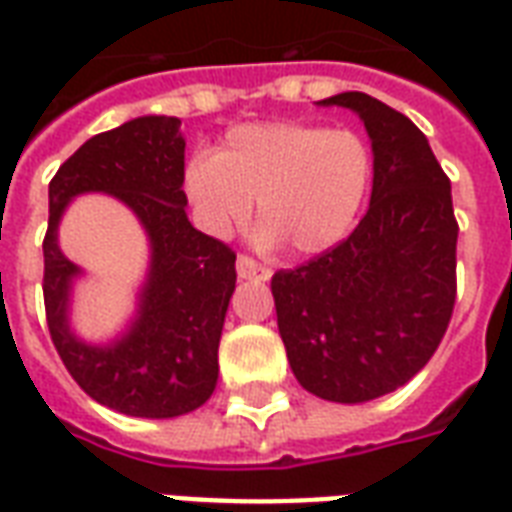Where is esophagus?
<instances>
[{
    "mask_svg": "<svg viewBox=\"0 0 512 512\" xmlns=\"http://www.w3.org/2000/svg\"><path fill=\"white\" fill-rule=\"evenodd\" d=\"M236 273H239V279H257V282H268L271 279V268L255 263L247 255H239V260H236Z\"/></svg>",
    "mask_w": 512,
    "mask_h": 512,
    "instance_id": "obj_1",
    "label": "esophagus"
}]
</instances>
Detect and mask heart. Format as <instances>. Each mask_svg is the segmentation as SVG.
I'll return each mask as SVG.
<instances>
[{
  "label": "heart",
  "instance_id": "b5f03b06",
  "mask_svg": "<svg viewBox=\"0 0 512 512\" xmlns=\"http://www.w3.org/2000/svg\"><path fill=\"white\" fill-rule=\"evenodd\" d=\"M373 174L368 142L349 128L295 120L230 128L217 152H198L185 166V195L198 225L225 239L252 214L257 241H290L317 255L349 233Z\"/></svg>",
  "mask_w": 512,
  "mask_h": 512
}]
</instances>
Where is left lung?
Returning <instances> with one entry per match:
<instances>
[{"mask_svg": "<svg viewBox=\"0 0 512 512\" xmlns=\"http://www.w3.org/2000/svg\"><path fill=\"white\" fill-rule=\"evenodd\" d=\"M317 104L360 115L373 147V193L349 239L273 273L276 322L306 392L368 403L408 384L446 335L459 225L451 182L403 112L360 91Z\"/></svg>", "mask_w": 512, "mask_h": 512, "instance_id": "left-lung-1", "label": "left lung"}]
</instances>
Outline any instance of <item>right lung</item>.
Masks as SVG:
<instances>
[{
  "label": "right lung",
  "instance_id": "obj_1",
  "mask_svg": "<svg viewBox=\"0 0 512 512\" xmlns=\"http://www.w3.org/2000/svg\"><path fill=\"white\" fill-rule=\"evenodd\" d=\"M182 120L144 115L96 134L50 182L45 233V311L58 357L83 392L112 411L174 419L201 408L217 386V349L236 290V255L187 220ZM126 203L151 241L137 314L123 334L91 344L71 330L73 279L82 275L57 247V225L77 194Z\"/></svg>",
  "mask_w": 512,
  "mask_h": 512
}]
</instances>
